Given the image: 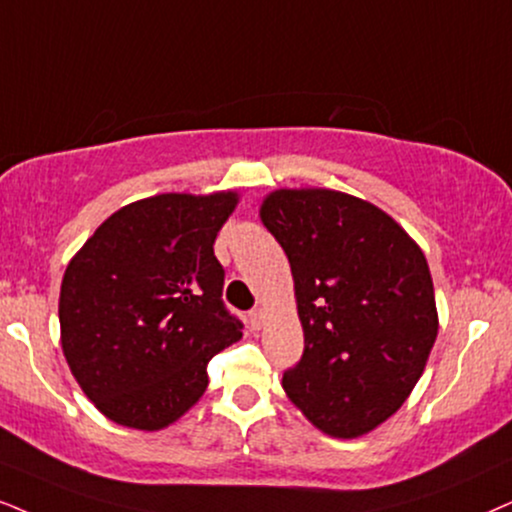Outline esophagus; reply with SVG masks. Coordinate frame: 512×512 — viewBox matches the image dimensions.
<instances>
[{
	"label": "esophagus",
	"mask_w": 512,
	"mask_h": 512,
	"mask_svg": "<svg viewBox=\"0 0 512 512\" xmlns=\"http://www.w3.org/2000/svg\"><path fill=\"white\" fill-rule=\"evenodd\" d=\"M248 321H250L252 331H260L262 321H264V312H262V309H252L250 316H248Z\"/></svg>",
	"instance_id": "34e87169"
}]
</instances>
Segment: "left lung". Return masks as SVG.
I'll use <instances>...</instances> for the list:
<instances>
[{"instance_id":"8db88e82","label":"left lung","mask_w":512,"mask_h":512,"mask_svg":"<svg viewBox=\"0 0 512 512\" xmlns=\"http://www.w3.org/2000/svg\"><path fill=\"white\" fill-rule=\"evenodd\" d=\"M260 217L290 262L304 331L283 390L326 435L371 432L404 404L435 345L425 255L390 215L340 191H274Z\"/></svg>"}]
</instances>
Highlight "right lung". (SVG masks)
<instances>
[{
    "label": "right lung",
    "mask_w": 512,
    "mask_h": 512,
    "mask_svg": "<svg viewBox=\"0 0 512 512\" xmlns=\"http://www.w3.org/2000/svg\"><path fill=\"white\" fill-rule=\"evenodd\" d=\"M236 200L231 191L137 200L70 260L58 300L63 354L113 423H174L208 387V361L243 335L212 250Z\"/></svg>",
    "instance_id": "add662e5"
}]
</instances>
